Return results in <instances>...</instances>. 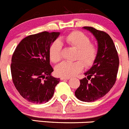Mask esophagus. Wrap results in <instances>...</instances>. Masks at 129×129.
Masks as SVG:
<instances>
[{
	"instance_id": "34e87169",
	"label": "esophagus",
	"mask_w": 129,
	"mask_h": 129,
	"mask_svg": "<svg viewBox=\"0 0 129 129\" xmlns=\"http://www.w3.org/2000/svg\"><path fill=\"white\" fill-rule=\"evenodd\" d=\"M61 80H69V77H61Z\"/></svg>"
}]
</instances>
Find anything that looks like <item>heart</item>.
<instances>
[{"label": "heart", "instance_id": "b5f03b06", "mask_svg": "<svg viewBox=\"0 0 129 129\" xmlns=\"http://www.w3.org/2000/svg\"><path fill=\"white\" fill-rule=\"evenodd\" d=\"M64 40L67 44L77 49L75 62H64L60 63L56 68V73L58 75L64 77H71L76 75L85 67H91L98 56V47L96 44L90 42L87 35L81 31H72L65 37ZM50 59L56 63L62 59V45L59 40H56L50 46ZM84 62L83 63V62Z\"/></svg>", "mask_w": 129, "mask_h": 129}]
</instances>
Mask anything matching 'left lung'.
I'll return each mask as SVG.
<instances>
[{
  "mask_svg": "<svg viewBox=\"0 0 129 129\" xmlns=\"http://www.w3.org/2000/svg\"><path fill=\"white\" fill-rule=\"evenodd\" d=\"M83 28L93 34L98 40V56L85 77L80 80V85L75 92L77 99L84 102H93L106 95L116 80L119 58L113 41L106 32L93 27Z\"/></svg>",
  "mask_w": 129,
  "mask_h": 129,
  "instance_id": "1",
  "label": "left lung"
}]
</instances>
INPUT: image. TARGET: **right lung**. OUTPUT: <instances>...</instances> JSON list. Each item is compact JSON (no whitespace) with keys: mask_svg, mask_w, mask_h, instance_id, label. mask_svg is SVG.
Masks as SVG:
<instances>
[{"mask_svg":"<svg viewBox=\"0 0 129 129\" xmlns=\"http://www.w3.org/2000/svg\"><path fill=\"white\" fill-rule=\"evenodd\" d=\"M59 32L43 31L23 39L16 48L11 64L13 82L20 95L35 104L53 96L59 78L51 76L49 48Z\"/></svg>","mask_w":129,"mask_h":129,"instance_id":"right-lung-1","label":"right lung"}]
</instances>
